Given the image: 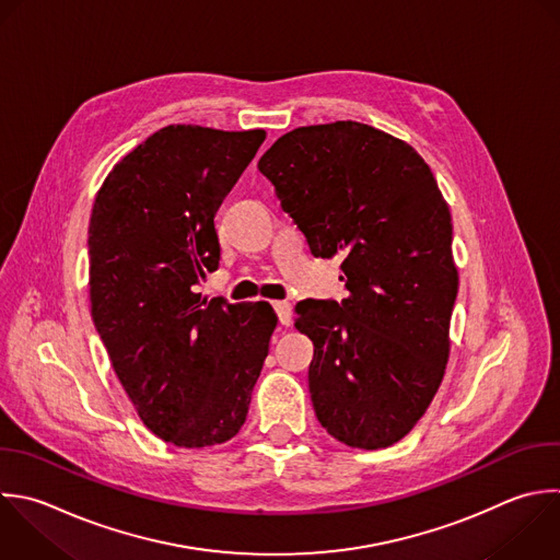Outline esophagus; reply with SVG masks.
<instances>
[{"label":"esophagus","instance_id":"1","mask_svg":"<svg viewBox=\"0 0 560 560\" xmlns=\"http://www.w3.org/2000/svg\"><path fill=\"white\" fill-rule=\"evenodd\" d=\"M273 308L278 313V319L282 326H291L293 324V315H291V304L289 302H273Z\"/></svg>","mask_w":560,"mask_h":560}]
</instances>
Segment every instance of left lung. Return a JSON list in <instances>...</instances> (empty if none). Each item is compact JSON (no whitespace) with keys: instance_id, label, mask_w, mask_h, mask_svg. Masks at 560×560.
Segmentation results:
<instances>
[{"instance_id":"1","label":"left lung","mask_w":560,"mask_h":560,"mask_svg":"<svg viewBox=\"0 0 560 560\" xmlns=\"http://www.w3.org/2000/svg\"><path fill=\"white\" fill-rule=\"evenodd\" d=\"M258 171L313 256L343 254L341 304L295 306V328L315 346V416L348 446H392L422 418L448 361L457 269L438 182L407 142L352 120L284 133Z\"/></svg>"}]
</instances>
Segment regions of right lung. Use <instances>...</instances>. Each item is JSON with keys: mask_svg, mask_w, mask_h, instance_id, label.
Segmentation results:
<instances>
[{"mask_svg": "<svg viewBox=\"0 0 560 560\" xmlns=\"http://www.w3.org/2000/svg\"><path fill=\"white\" fill-rule=\"evenodd\" d=\"M265 138L164 127L114 166L92 208L96 330L142 422L175 446L238 433L276 330L269 302L197 293L221 258L214 214Z\"/></svg>", "mask_w": 560, "mask_h": 560, "instance_id": "right-lung-1", "label": "right lung"}]
</instances>
